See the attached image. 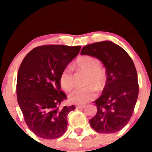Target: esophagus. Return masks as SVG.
Masks as SVG:
<instances>
[{
  "label": "esophagus",
  "mask_w": 152,
  "mask_h": 152,
  "mask_svg": "<svg viewBox=\"0 0 152 152\" xmlns=\"http://www.w3.org/2000/svg\"><path fill=\"white\" fill-rule=\"evenodd\" d=\"M84 107H85L84 105H77L76 108H77V109H83V108H84Z\"/></svg>",
  "instance_id": "1"
}]
</instances>
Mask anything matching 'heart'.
Here are the masks:
<instances>
[{
  "label": "heart",
  "mask_w": 152,
  "mask_h": 152,
  "mask_svg": "<svg viewBox=\"0 0 152 152\" xmlns=\"http://www.w3.org/2000/svg\"><path fill=\"white\" fill-rule=\"evenodd\" d=\"M75 69L86 73L85 85L82 88H77L68 95V101L75 104H83L92 100L96 97L97 90H102L104 86L107 75L104 70L100 67V62L97 58L91 56H82L77 59L74 64ZM59 83L64 91H70L74 86V77L70 68L66 67L62 70L59 77Z\"/></svg>",
  "instance_id": "1"
}]
</instances>
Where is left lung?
I'll use <instances>...</instances> for the list:
<instances>
[{
    "mask_svg": "<svg viewBox=\"0 0 152 152\" xmlns=\"http://www.w3.org/2000/svg\"><path fill=\"white\" fill-rule=\"evenodd\" d=\"M81 55L100 60L107 73L102 95L94 101L97 111L89 121L91 127L102 134L119 132L132 118L138 96V75L133 60L122 48L109 41L85 45Z\"/></svg>",
    "mask_w": 152,
    "mask_h": 152,
    "instance_id": "left-lung-1",
    "label": "left lung"
}]
</instances>
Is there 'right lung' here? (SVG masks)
Returning a JSON list of instances; mask_svg holds the SVG:
<instances>
[{
  "instance_id": "right-lung-1",
  "label": "right lung",
  "mask_w": 152,
  "mask_h": 152,
  "mask_svg": "<svg viewBox=\"0 0 152 152\" xmlns=\"http://www.w3.org/2000/svg\"><path fill=\"white\" fill-rule=\"evenodd\" d=\"M80 49L62 45L37 47L20 64L16 83L18 103L27 125L38 137L50 140L66 132L68 114L75 107H61L67 97L61 91L59 77Z\"/></svg>"
}]
</instances>
